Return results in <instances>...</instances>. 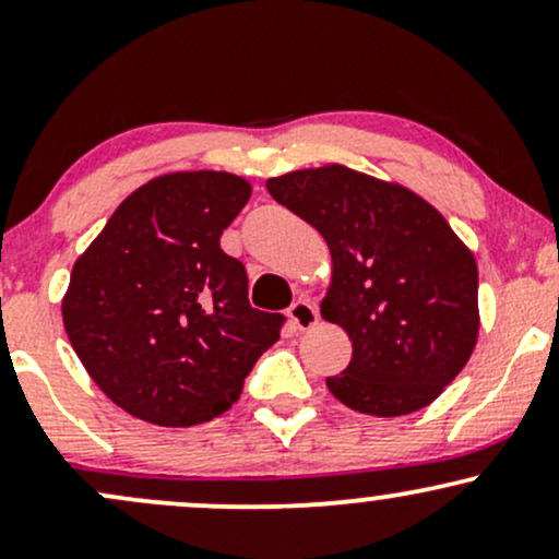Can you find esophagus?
<instances>
[{"label":"esophagus","instance_id":"34e87169","mask_svg":"<svg viewBox=\"0 0 559 559\" xmlns=\"http://www.w3.org/2000/svg\"><path fill=\"white\" fill-rule=\"evenodd\" d=\"M288 320H292L294 331H310L318 325L320 316H318V310L312 301L297 299L292 307H288Z\"/></svg>","mask_w":559,"mask_h":559}]
</instances>
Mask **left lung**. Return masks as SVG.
Returning <instances> with one entry per match:
<instances>
[{"label":"left lung","instance_id":"1","mask_svg":"<svg viewBox=\"0 0 559 559\" xmlns=\"http://www.w3.org/2000/svg\"><path fill=\"white\" fill-rule=\"evenodd\" d=\"M331 252L320 316L352 342L338 402L376 418L428 407L478 342V267L444 215L407 186L329 163L267 178Z\"/></svg>","mask_w":559,"mask_h":559}]
</instances>
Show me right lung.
<instances>
[{"instance_id": "1", "label": "right lung", "mask_w": 559, "mask_h": 559, "mask_svg": "<svg viewBox=\"0 0 559 559\" xmlns=\"http://www.w3.org/2000/svg\"><path fill=\"white\" fill-rule=\"evenodd\" d=\"M252 197L226 170H176L118 204L75 260L62 323L107 400L133 418L186 428L223 415L278 342L284 316L247 299V271L221 249Z\"/></svg>"}]
</instances>
